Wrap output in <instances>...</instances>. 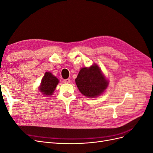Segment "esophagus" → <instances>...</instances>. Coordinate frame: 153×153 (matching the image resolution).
Returning a JSON list of instances; mask_svg holds the SVG:
<instances>
[{"label":"esophagus","mask_w":153,"mask_h":153,"mask_svg":"<svg viewBox=\"0 0 153 153\" xmlns=\"http://www.w3.org/2000/svg\"><path fill=\"white\" fill-rule=\"evenodd\" d=\"M63 82L65 83H69L71 82V79H64Z\"/></svg>","instance_id":"34e87169"}]
</instances>
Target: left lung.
Instances as JSON below:
<instances>
[{"label": "left lung", "instance_id": "left-lung-1", "mask_svg": "<svg viewBox=\"0 0 153 153\" xmlns=\"http://www.w3.org/2000/svg\"><path fill=\"white\" fill-rule=\"evenodd\" d=\"M79 90L89 97L99 96L107 88L108 82L96 64L81 69L76 79Z\"/></svg>", "mask_w": 153, "mask_h": 153}]
</instances>
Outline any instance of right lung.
Masks as SVG:
<instances>
[{"label":"right lung","mask_w":153,"mask_h":153,"mask_svg":"<svg viewBox=\"0 0 153 153\" xmlns=\"http://www.w3.org/2000/svg\"><path fill=\"white\" fill-rule=\"evenodd\" d=\"M58 83V79L53 76L51 73L47 72L45 73L44 76L42 79L39 90L43 94L48 96L52 95L56 89Z\"/></svg>","instance_id":"right-lung-1"}]
</instances>
